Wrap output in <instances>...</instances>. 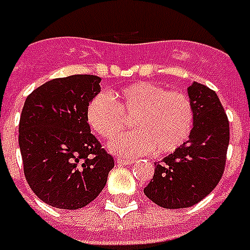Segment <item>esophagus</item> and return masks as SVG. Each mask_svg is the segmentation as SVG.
<instances>
[{"label":"esophagus","instance_id":"34e87169","mask_svg":"<svg viewBox=\"0 0 250 250\" xmlns=\"http://www.w3.org/2000/svg\"><path fill=\"white\" fill-rule=\"evenodd\" d=\"M135 160H132V159H122V157H118L117 159V163L120 164V166H128V164H132Z\"/></svg>","mask_w":250,"mask_h":250}]
</instances>
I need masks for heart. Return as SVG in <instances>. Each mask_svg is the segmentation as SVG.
<instances>
[{
    "mask_svg": "<svg viewBox=\"0 0 250 250\" xmlns=\"http://www.w3.org/2000/svg\"><path fill=\"white\" fill-rule=\"evenodd\" d=\"M133 118L135 130L111 140L118 154L140 156L154 150L168 154L190 136L195 122L192 101L181 91H168L151 82H135L111 94L94 96L86 108V120L94 133L112 139Z\"/></svg>",
    "mask_w": 250,
    "mask_h": 250,
    "instance_id": "obj_1",
    "label": "heart"
}]
</instances>
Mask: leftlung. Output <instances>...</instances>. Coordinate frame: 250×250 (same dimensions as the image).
Here are the masks:
<instances>
[{
	"label": "left lung",
	"mask_w": 250,
	"mask_h": 250,
	"mask_svg": "<svg viewBox=\"0 0 250 250\" xmlns=\"http://www.w3.org/2000/svg\"><path fill=\"white\" fill-rule=\"evenodd\" d=\"M188 94L195 111L193 129L181 147L154 164L145 195L164 208H185L199 203L224 174L229 143V122L216 94L193 82Z\"/></svg>",
	"instance_id": "left-lung-1"
}]
</instances>
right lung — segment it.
I'll list each match as a JSON object with an SVG mask.
<instances>
[{
    "instance_id": "obj_1",
    "label": "right lung",
    "mask_w": 250,
    "mask_h": 250,
    "mask_svg": "<svg viewBox=\"0 0 250 250\" xmlns=\"http://www.w3.org/2000/svg\"><path fill=\"white\" fill-rule=\"evenodd\" d=\"M101 78L72 75L48 81L24 101L19 147L26 181L36 196L57 208L78 210L99 196L114 159L90 133L89 101Z\"/></svg>"
}]
</instances>
